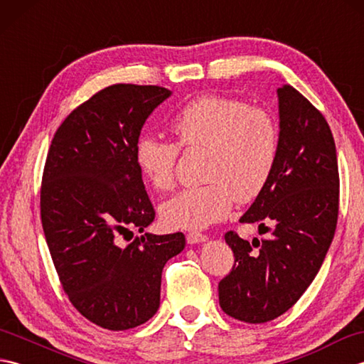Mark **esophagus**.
Returning a JSON list of instances; mask_svg holds the SVG:
<instances>
[{
    "mask_svg": "<svg viewBox=\"0 0 364 364\" xmlns=\"http://www.w3.org/2000/svg\"><path fill=\"white\" fill-rule=\"evenodd\" d=\"M186 239H188L189 244H200V242H205L208 236L198 233V231H192V233H188Z\"/></svg>",
    "mask_w": 364,
    "mask_h": 364,
    "instance_id": "1",
    "label": "esophagus"
}]
</instances>
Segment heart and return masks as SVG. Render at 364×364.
<instances>
[{
  "instance_id": "heart-1",
  "label": "heart",
  "mask_w": 364,
  "mask_h": 364,
  "mask_svg": "<svg viewBox=\"0 0 364 364\" xmlns=\"http://www.w3.org/2000/svg\"><path fill=\"white\" fill-rule=\"evenodd\" d=\"M178 144L206 149L205 186L183 189L161 206L170 228L202 230L227 218L233 202L249 203L266 188L278 154V127L264 107L237 98L203 95L170 122ZM176 144L142 136L134 159L145 181L156 191L173 186Z\"/></svg>"
}]
</instances>
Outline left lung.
<instances>
[{
    "mask_svg": "<svg viewBox=\"0 0 364 364\" xmlns=\"http://www.w3.org/2000/svg\"><path fill=\"white\" fill-rule=\"evenodd\" d=\"M277 95L275 166L266 188L239 219L258 223L261 235H270L249 242L235 231L225 233L235 266L219 283L222 310L249 323L272 321L301 297L326 259L338 222L339 173L328 123L289 84L277 89Z\"/></svg>",
    "mask_w": 364,
    "mask_h": 364,
    "instance_id": "obj_1",
    "label": "left lung"
}]
</instances>
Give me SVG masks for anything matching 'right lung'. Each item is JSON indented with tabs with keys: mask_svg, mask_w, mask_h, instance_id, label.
<instances>
[{
	"mask_svg": "<svg viewBox=\"0 0 364 364\" xmlns=\"http://www.w3.org/2000/svg\"><path fill=\"white\" fill-rule=\"evenodd\" d=\"M172 92L114 84L76 107L54 134L42 176L41 215L60 284L84 318L128 330L159 308L161 275L183 233H142L154 210L134 159L149 115Z\"/></svg>",
	"mask_w": 364,
	"mask_h": 364,
	"instance_id": "obj_1",
	"label": "right lung"
}]
</instances>
